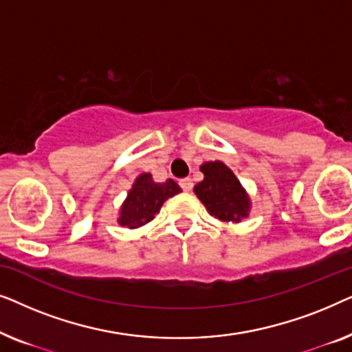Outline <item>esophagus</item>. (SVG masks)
<instances>
[{"mask_svg":"<svg viewBox=\"0 0 352 352\" xmlns=\"http://www.w3.org/2000/svg\"><path fill=\"white\" fill-rule=\"evenodd\" d=\"M179 186L182 187V190L186 192H190L192 187H194V182H192L190 177H184V179L179 181Z\"/></svg>","mask_w":352,"mask_h":352,"instance_id":"esophagus-1","label":"esophagus"}]
</instances>
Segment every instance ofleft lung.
<instances>
[{"mask_svg":"<svg viewBox=\"0 0 352 352\" xmlns=\"http://www.w3.org/2000/svg\"><path fill=\"white\" fill-rule=\"evenodd\" d=\"M200 171L205 177L194 187V192L208 213L224 223H240L247 218L252 201L232 170L216 160L204 163Z\"/></svg>","mask_w":352,"mask_h":352,"instance_id":"1","label":"left lung"}]
</instances>
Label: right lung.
Returning a JSON list of instances; mask_svg holds the SVG:
<instances>
[{"instance_id": "1", "label": "right lung", "mask_w": 352, "mask_h": 352, "mask_svg": "<svg viewBox=\"0 0 352 352\" xmlns=\"http://www.w3.org/2000/svg\"><path fill=\"white\" fill-rule=\"evenodd\" d=\"M181 187L173 179L166 182H155L152 179L151 173H142L136 177L131 190L128 192L126 200L120 208L118 224L126 226L129 229L141 228V226L151 223L155 214L160 211L162 205L170 199L179 194Z\"/></svg>"}]
</instances>
